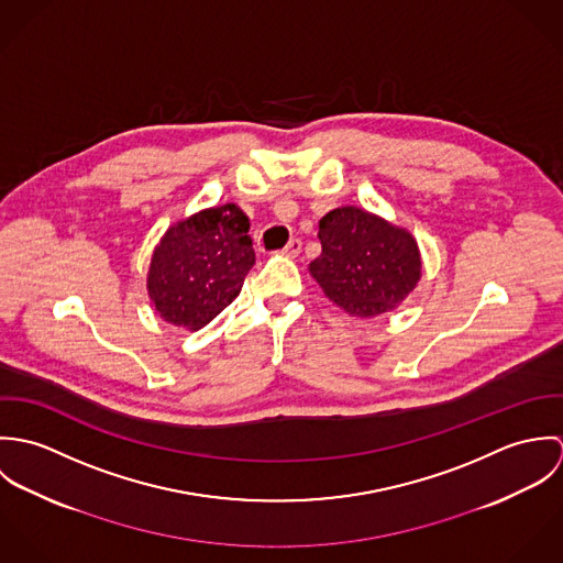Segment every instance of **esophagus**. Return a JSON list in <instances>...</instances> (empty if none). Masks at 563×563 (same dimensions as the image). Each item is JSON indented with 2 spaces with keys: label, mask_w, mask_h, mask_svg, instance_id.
<instances>
[{
  "label": "esophagus",
  "mask_w": 563,
  "mask_h": 563,
  "mask_svg": "<svg viewBox=\"0 0 563 563\" xmlns=\"http://www.w3.org/2000/svg\"><path fill=\"white\" fill-rule=\"evenodd\" d=\"M301 253V241H290L284 249H282V255H286V257H297Z\"/></svg>",
  "instance_id": "34e87169"
}]
</instances>
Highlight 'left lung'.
<instances>
[{"instance_id": "8db88e82", "label": "left lung", "mask_w": 563, "mask_h": 563, "mask_svg": "<svg viewBox=\"0 0 563 563\" xmlns=\"http://www.w3.org/2000/svg\"><path fill=\"white\" fill-rule=\"evenodd\" d=\"M321 255L308 271L324 297L357 319L393 312L418 286L420 249L409 230L357 206L319 221Z\"/></svg>"}]
</instances>
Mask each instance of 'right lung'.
Listing matches in <instances>:
<instances>
[{
  "label": "right lung",
  "instance_id": "obj_1",
  "mask_svg": "<svg viewBox=\"0 0 563 563\" xmlns=\"http://www.w3.org/2000/svg\"><path fill=\"white\" fill-rule=\"evenodd\" d=\"M255 264L249 219L236 203L199 210L173 223L156 244L147 295L162 321L199 331L242 290Z\"/></svg>",
  "mask_w": 563,
  "mask_h": 563
}]
</instances>
